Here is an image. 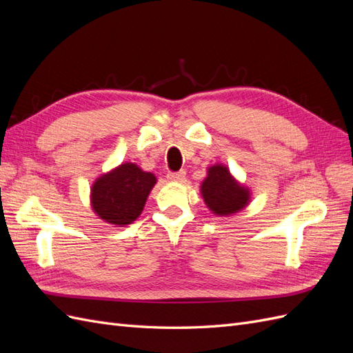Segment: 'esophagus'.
Wrapping results in <instances>:
<instances>
[{"label":"esophagus","instance_id":"esophagus-1","mask_svg":"<svg viewBox=\"0 0 353 353\" xmlns=\"http://www.w3.org/2000/svg\"><path fill=\"white\" fill-rule=\"evenodd\" d=\"M185 178V170H179V172H169L168 179L174 181V183H181Z\"/></svg>","mask_w":353,"mask_h":353}]
</instances>
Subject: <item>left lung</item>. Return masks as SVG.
I'll list each match as a JSON object with an SVG mask.
<instances>
[{
	"label": "left lung",
	"mask_w": 353,
	"mask_h": 353,
	"mask_svg": "<svg viewBox=\"0 0 353 353\" xmlns=\"http://www.w3.org/2000/svg\"><path fill=\"white\" fill-rule=\"evenodd\" d=\"M200 194L208 209L216 216H231L250 205V188L232 176L230 169L216 163L208 168V175L201 181Z\"/></svg>",
	"instance_id": "1"
}]
</instances>
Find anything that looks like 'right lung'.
Listing matches in <instances>:
<instances>
[{
    "instance_id": "1",
    "label": "right lung",
    "mask_w": 353,
    "mask_h": 353,
    "mask_svg": "<svg viewBox=\"0 0 353 353\" xmlns=\"http://www.w3.org/2000/svg\"><path fill=\"white\" fill-rule=\"evenodd\" d=\"M157 178L140 166L126 162L100 175L91 187V208L95 215L116 227L132 223L145 206Z\"/></svg>"
}]
</instances>
